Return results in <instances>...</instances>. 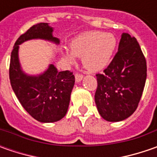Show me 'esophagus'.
Instances as JSON below:
<instances>
[{
	"label": "esophagus",
	"mask_w": 157,
	"mask_h": 157,
	"mask_svg": "<svg viewBox=\"0 0 157 157\" xmlns=\"http://www.w3.org/2000/svg\"><path fill=\"white\" fill-rule=\"evenodd\" d=\"M82 78H83V75L81 73H76L75 74V79L77 82L81 81Z\"/></svg>",
	"instance_id": "obj_1"
}]
</instances>
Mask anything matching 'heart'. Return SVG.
<instances>
[{"mask_svg": "<svg viewBox=\"0 0 157 157\" xmlns=\"http://www.w3.org/2000/svg\"><path fill=\"white\" fill-rule=\"evenodd\" d=\"M71 51L64 52L65 57L74 62V56L82 57V63L90 71H99L105 68L116 47V38L111 33L88 31L79 35L71 43Z\"/></svg>", "mask_w": 157, "mask_h": 157, "instance_id": "1", "label": "heart"}]
</instances>
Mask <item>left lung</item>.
Instances as JSON below:
<instances>
[{
	"mask_svg": "<svg viewBox=\"0 0 157 157\" xmlns=\"http://www.w3.org/2000/svg\"><path fill=\"white\" fill-rule=\"evenodd\" d=\"M96 78L94 98L101 117L107 121H121L134 113L147 78L146 59L136 37L122 34L115 56Z\"/></svg>",
	"mask_w": 157,
	"mask_h": 157,
	"instance_id": "obj_1",
	"label": "left lung"
}]
</instances>
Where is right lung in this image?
<instances>
[{
	"instance_id": "add662e5",
	"label": "right lung",
	"mask_w": 157,
	"mask_h": 157,
	"mask_svg": "<svg viewBox=\"0 0 157 157\" xmlns=\"http://www.w3.org/2000/svg\"><path fill=\"white\" fill-rule=\"evenodd\" d=\"M52 27L46 22L33 25L16 40L10 57L9 79L14 93L23 108L40 122H55L66 114L75 77L71 71H58L51 64L42 75L24 74L18 59L19 44L27 40L41 38L56 44Z\"/></svg>"
}]
</instances>
